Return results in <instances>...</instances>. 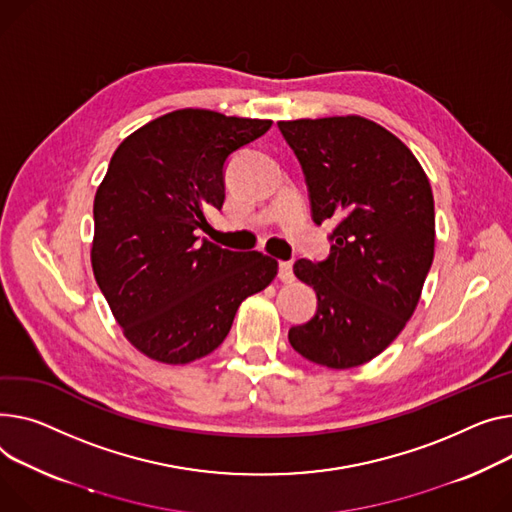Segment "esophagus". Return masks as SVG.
Masks as SVG:
<instances>
[{
    "mask_svg": "<svg viewBox=\"0 0 512 512\" xmlns=\"http://www.w3.org/2000/svg\"><path fill=\"white\" fill-rule=\"evenodd\" d=\"M278 278L286 284H290L294 280V274H292V261H280V274Z\"/></svg>",
    "mask_w": 512,
    "mask_h": 512,
    "instance_id": "34e87169",
    "label": "esophagus"
}]
</instances>
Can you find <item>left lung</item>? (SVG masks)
Listing matches in <instances>:
<instances>
[{
    "label": "left lung",
    "instance_id": "obj_1",
    "mask_svg": "<svg viewBox=\"0 0 512 512\" xmlns=\"http://www.w3.org/2000/svg\"><path fill=\"white\" fill-rule=\"evenodd\" d=\"M309 185L313 220H331L325 261L298 259L315 317L288 331L315 364L344 370L379 356L412 319L434 259L430 181L399 138L360 115L278 123Z\"/></svg>",
    "mask_w": 512,
    "mask_h": 512
}]
</instances>
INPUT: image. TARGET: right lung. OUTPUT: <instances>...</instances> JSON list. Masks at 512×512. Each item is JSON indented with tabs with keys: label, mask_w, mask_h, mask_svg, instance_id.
Masks as SVG:
<instances>
[{
	"label": "right lung",
	"mask_w": 512,
	"mask_h": 512,
	"mask_svg": "<svg viewBox=\"0 0 512 512\" xmlns=\"http://www.w3.org/2000/svg\"><path fill=\"white\" fill-rule=\"evenodd\" d=\"M269 119L208 109L166 113L115 150L94 195L92 271L129 344L162 364L212 354L238 306L278 274L259 251L195 234L224 203V162L261 138Z\"/></svg>",
	"instance_id": "1"
}]
</instances>
